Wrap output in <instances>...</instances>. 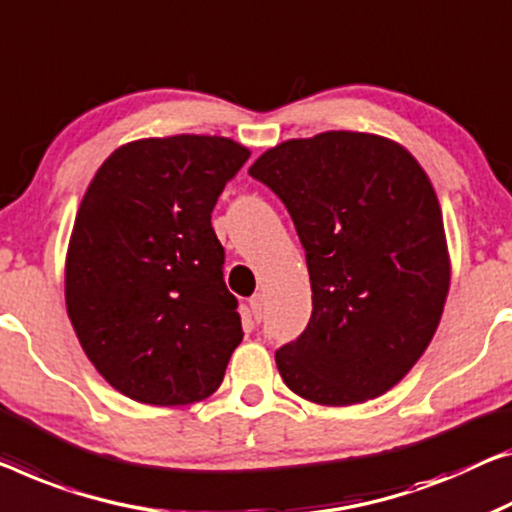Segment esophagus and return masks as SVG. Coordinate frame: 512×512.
Masks as SVG:
<instances>
[{
	"label": "esophagus",
	"instance_id": "1",
	"mask_svg": "<svg viewBox=\"0 0 512 512\" xmlns=\"http://www.w3.org/2000/svg\"><path fill=\"white\" fill-rule=\"evenodd\" d=\"M250 312H253L255 322H262L264 319V296L262 294H255L253 299H250Z\"/></svg>",
	"mask_w": 512,
	"mask_h": 512
}]
</instances>
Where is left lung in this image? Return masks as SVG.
Listing matches in <instances>:
<instances>
[{
	"mask_svg": "<svg viewBox=\"0 0 512 512\" xmlns=\"http://www.w3.org/2000/svg\"><path fill=\"white\" fill-rule=\"evenodd\" d=\"M248 174L287 207L310 273V322L276 352L282 381L326 407L391 391L430 345L451 285L425 170L386 137L329 131L278 144Z\"/></svg>",
	"mask_w": 512,
	"mask_h": 512,
	"instance_id": "1",
	"label": "left lung"
}]
</instances>
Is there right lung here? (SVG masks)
I'll use <instances>...</instances> for the list:
<instances>
[{"label":"right lung","mask_w":512,"mask_h":512,"mask_svg":"<svg viewBox=\"0 0 512 512\" xmlns=\"http://www.w3.org/2000/svg\"><path fill=\"white\" fill-rule=\"evenodd\" d=\"M250 151L230 137L128 142L98 167L66 253V310L103 379L158 407L209 398L243 338L211 227Z\"/></svg>","instance_id":"obj_1"}]
</instances>
